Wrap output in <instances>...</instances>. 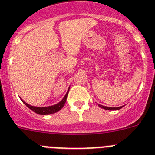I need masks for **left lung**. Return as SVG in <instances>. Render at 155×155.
<instances>
[{
    "instance_id": "left-lung-1",
    "label": "left lung",
    "mask_w": 155,
    "mask_h": 155,
    "mask_svg": "<svg viewBox=\"0 0 155 155\" xmlns=\"http://www.w3.org/2000/svg\"><path fill=\"white\" fill-rule=\"evenodd\" d=\"M99 107H101V108H104V109L105 110H109V111H115V110H119L121 109L123 106H121V107H106V106H103V105H101V104H98Z\"/></svg>"
}]
</instances>
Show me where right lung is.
Here are the masks:
<instances>
[{
	"label": "right lung",
	"instance_id": "obj_1",
	"mask_svg": "<svg viewBox=\"0 0 155 155\" xmlns=\"http://www.w3.org/2000/svg\"><path fill=\"white\" fill-rule=\"evenodd\" d=\"M68 91H69V89L68 90V92L67 94H65V96L64 97L62 100L61 101L59 102V103L56 104L54 105H52V106H49V107H35V106H32L29 104L25 103L24 101L23 103L25 104V105L27 106L29 108H30L32 111H33L34 112H36L37 114H39V115H51V114H53V113L55 112H58V111L62 108L64 107V104H65V101H66V99H67V96H68Z\"/></svg>",
	"mask_w": 155,
	"mask_h": 155
}]
</instances>
